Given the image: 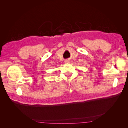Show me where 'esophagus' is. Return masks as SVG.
Returning a JSON list of instances; mask_svg holds the SVG:
<instances>
[{"mask_svg": "<svg viewBox=\"0 0 128 128\" xmlns=\"http://www.w3.org/2000/svg\"><path fill=\"white\" fill-rule=\"evenodd\" d=\"M70 61L69 59H67V60H65V63H66V64H69V63H70Z\"/></svg>", "mask_w": 128, "mask_h": 128, "instance_id": "obj_1", "label": "esophagus"}]
</instances>
